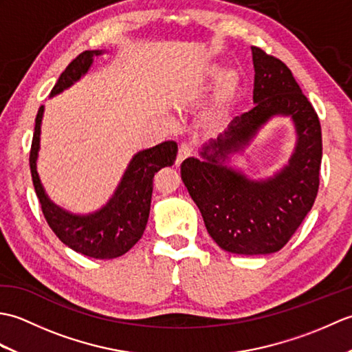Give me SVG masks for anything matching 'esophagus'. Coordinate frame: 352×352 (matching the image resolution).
<instances>
[{
  "instance_id": "obj_1",
  "label": "esophagus",
  "mask_w": 352,
  "mask_h": 352,
  "mask_svg": "<svg viewBox=\"0 0 352 352\" xmlns=\"http://www.w3.org/2000/svg\"><path fill=\"white\" fill-rule=\"evenodd\" d=\"M190 155H192L190 148H189L188 145H182L180 148H178V155H177V160H175L177 166H180V164H182L186 159H189Z\"/></svg>"
}]
</instances>
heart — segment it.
Listing matches in <instances>:
<instances>
[{
  "label": "heart",
  "mask_w": 352,
  "mask_h": 352,
  "mask_svg": "<svg viewBox=\"0 0 352 352\" xmlns=\"http://www.w3.org/2000/svg\"><path fill=\"white\" fill-rule=\"evenodd\" d=\"M218 75L220 77L216 80L212 102L204 113V121L207 126L214 133L227 129L242 91V80L239 77V74L236 71L221 72V66L216 63H208L204 66L199 80L201 87L212 83Z\"/></svg>",
  "instance_id": "b5f03b06"
}]
</instances>
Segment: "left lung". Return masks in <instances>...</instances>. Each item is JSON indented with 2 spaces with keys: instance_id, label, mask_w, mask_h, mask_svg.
Returning a JSON list of instances; mask_svg holds the SVG:
<instances>
[{
  "instance_id": "1",
  "label": "left lung",
  "mask_w": 352,
  "mask_h": 352,
  "mask_svg": "<svg viewBox=\"0 0 352 352\" xmlns=\"http://www.w3.org/2000/svg\"><path fill=\"white\" fill-rule=\"evenodd\" d=\"M254 106L182 164V180L208 234L223 251L243 256L280 251L311 210L319 189L322 133L319 118L290 69L251 47ZM275 116L290 117L297 142L287 165L260 181L229 166Z\"/></svg>"
}]
</instances>
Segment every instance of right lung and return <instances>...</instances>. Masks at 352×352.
<instances>
[{"mask_svg":"<svg viewBox=\"0 0 352 352\" xmlns=\"http://www.w3.org/2000/svg\"><path fill=\"white\" fill-rule=\"evenodd\" d=\"M101 54H104L102 50L81 52L62 72L50 96L62 94L77 83L91 69L94 57ZM43 111L45 107L42 106L36 116L32 151H30V169L45 219L56 236L76 252L104 260L121 257L144 234L149 207H151L153 178L155 172L174 164L178 151L177 144L174 140L162 142L159 145L134 154L113 195L106 204L92 213H72L52 203L37 174Z\"/></svg>","mask_w":352,"mask_h":352,"instance_id":"right-lung-1","label":"right lung"}]
</instances>
